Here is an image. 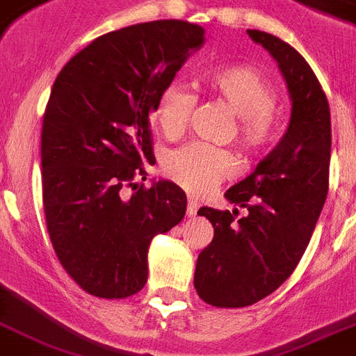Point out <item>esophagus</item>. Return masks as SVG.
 I'll return each mask as SVG.
<instances>
[{"mask_svg":"<svg viewBox=\"0 0 356 356\" xmlns=\"http://www.w3.org/2000/svg\"><path fill=\"white\" fill-rule=\"evenodd\" d=\"M197 209H200V203H197V200H194V197H188V209H186L188 216H194L195 212H197Z\"/></svg>","mask_w":356,"mask_h":356,"instance_id":"1","label":"esophagus"}]
</instances>
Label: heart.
<instances>
[{
	"instance_id": "b5f03b06",
	"label": "heart",
	"mask_w": 356,
	"mask_h": 356,
	"mask_svg": "<svg viewBox=\"0 0 356 356\" xmlns=\"http://www.w3.org/2000/svg\"><path fill=\"white\" fill-rule=\"evenodd\" d=\"M207 94L216 97L236 114L234 140L238 147L254 155L270 144L277 92L259 70L233 64L207 70L200 77ZM195 107V96L183 86L170 85L156 96L153 120L166 138L183 136ZM236 172L233 153L214 145L186 144L164 159V173L183 188L201 194Z\"/></svg>"
}]
</instances>
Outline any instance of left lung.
Segmentation results:
<instances>
[{
    "label": "left lung",
    "instance_id": "left-lung-1",
    "mask_svg": "<svg viewBox=\"0 0 356 356\" xmlns=\"http://www.w3.org/2000/svg\"><path fill=\"white\" fill-rule=\"evenodd\" d=\"M271 53L292 97V118L275 149L225 192L246 216L201 207L214 238L197 257L194 286L205 303L240 309L275 292L303 257L329 190L331 111L309 63L264 31L248 29Z\"/></svg>",
    "mask_w": 356,
    "mask_h": 356
}]
</instances>
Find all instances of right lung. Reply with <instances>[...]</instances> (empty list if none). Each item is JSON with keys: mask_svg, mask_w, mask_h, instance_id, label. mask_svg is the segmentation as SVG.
Here are the masks:
<instances>
[{"mask_svg": "<svg viewBox=\"0 0 356 356\" xmlns=\"http://www.w3.org/2000/svg\"><path fill=\"white\" fill-rule=\"evenodd\" d=\"M205 31L156 19L99 36L60 70L42 122V203L58 262L86 293L134 296L151 238L183 220L177 184L145 181L149 113ZM129 189L131 194L127 195Z\"/></svg>", "mask_w": 356, "mask_h": 356, "instance_id": "add662e5", "label": "right lung"}]
</instances>
